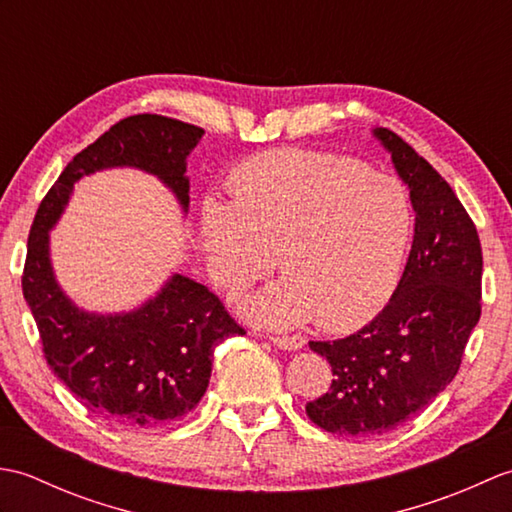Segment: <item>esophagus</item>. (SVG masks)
I'll return each instance as SVG.
<instances>
[{
	"instance_id": "obj_1",
	"label": "esophagus",
	"mask_w": 512,
	"mask_h": 512,
	"mask_svg": "<svg viewBox=\"0 0 512 512\" xmlns=\"http://www.w3.org/2000/svg\"><path fill=\"white\" fill-rule=\"evenodd\" d=\"M270 341H273L277 347H281V350H301L303 343H306L297 334H292V336H288V334H273V336H270Z\"/></svg>"
}]
</instances>
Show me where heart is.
I'll return each mask as SVG.
<instances>
[{
    "mask_svg": "<svg viewBox=\"0 0 512 512\" xmlns=\"http://www.w3.org/2000/svg\"><path fill=\"white\" fill-rule=\"evenodd\" d=\"M416 211L400 180L363 162L279 149L250 158L233 206L211 202L202 239L215 284L242 290L277 266L284 277L244 303L248 317L325 332L361 328L400 286Z\"/></svg>",
    "mask_w": 512,
    "mask_h": 512,
    "instance_id": "heart-1",
    "label": "heart"
}]
</instances>
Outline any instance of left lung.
Returning a JSON list of instances; mask_svg holds the SVG:
<instances>
[{
  "label": "left lung",
  "mask_w": 512,
  "mask_h": 512,
  "mask_svg": "<svg viewBox=\"0 0 512 512\" xmlns=\"http://www.w3.org/2000/svg\"><path fill=\"white\" fill-rule=\"evenodd\" d=\"M416 211V233L396 295L356 334L310 341L332 365L330 391L306 405L317 427L339 436H385L424 409L462 365L482 314V244L449 182L385 127Z\"/></svg>",
  "instance_id": "obj_1"
}]
</instances>
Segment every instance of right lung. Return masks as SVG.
<instances>
[{
    "label": "right lung",
    "instance_id": "right-lung-1",
    "mask_svg": "<svg viewBox=\"0 0 512 512\" xmlns=\"http://www.w3.org/2000/svg\"><path fill=\"white\" fill-rule=\"evenodd\" d=\"M202 134L200 127L158 114L123 118L68 162L41 200L28 235L21 288L43 356L85 407L125 427H165L189 413L209 387L215 345L246 330L209 288L182 275H173L134 312H83L54 279L48 231L74 182L110 167L154 173L187 211V156Z\"/></svg>",
    "mask_w": 512,
    "mask_h": 512
}]
</instances>
